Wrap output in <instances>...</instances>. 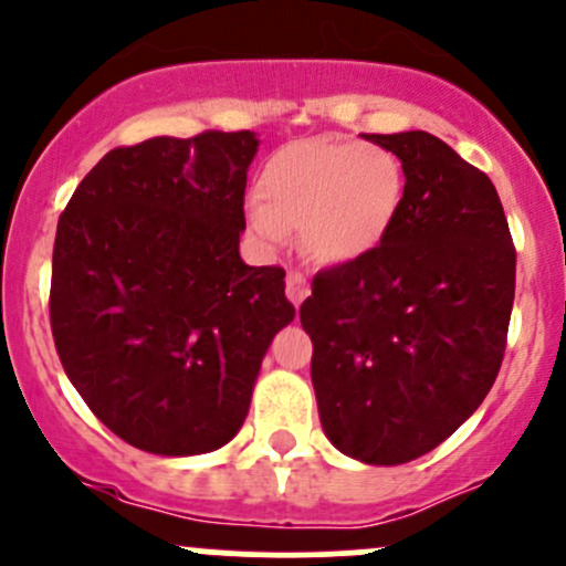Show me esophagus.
I'll return each mask as SVG.
<instances>
[{"label": "esophagus", "mask_w": 566, "mask_h": 566, "mask_svg": "<svg viewBox=\"0 0 566 566\" xmlns=\"http://www.w3.org/2000/svg\"><path fill=\"white\" fill-rule=\"evenodd\" d=\"M308 293H312V290H308L306 279H303L301 273H290V276H287V298L293 301V306H301V303L306 301Z\"/></svg>", "instance_id": "1"}]
</instances>
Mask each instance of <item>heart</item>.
Returning a JSON list of instances; mask_svg holds the SVG:
<instances>
[{
    "label": "heart",
    "mask_w": 566,
    "mask_h": 566,
    "mask_svg": "<svg viewBox=\"0 0 566 566\" xmlns=\"http://www.w3.org/2000/svg\"><path fill=\"white\" fill-rule=\"evenodd\" d=\"M401 195V165L385 148L298 140L268 159L247 219L265 247H282L293 228L314 263L347 265L382 241Z\"/></svg>",
    "instance_id": "1"
}]
</instances>
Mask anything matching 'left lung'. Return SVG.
I'll use <instances>...</instances> for the list:
<instances>
[{
  "mask_svg": "<svg viewBox=\"0 0 566 566\" xmlns=\"http://www.w3.org/2000/svg\"><path fill=\"white\" fill-rule=\"evenodd\" d=\"M401 159L382 241L314 276L301 325L333 448L396 467L442 444L483 403L507 344L515 249L496 187L433 135H368Z\"/></svg>",
  "mask_w": 566,
  "mask_h": 566,
  "instance_id": "8db88e82",
  "label": "left lung"
}]
</instances>
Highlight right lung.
Instances as JSON below:
<instances>
[{
	"label": "right lung",
	"mask_w": 566,
	"mask_h": 566,
	"mask_svg": "<svg viewBox=\"0 0 566 566\" xmlns=\"http://www.w3.org/2000/svg\"><path fill=\"white\" fill-rule=\"evenodd\" d=\"M258 146L243 129L113 148L59 217V360L88 409L146 453L228 444L273 336L295 317L282 268L238 254Z\"/></svg>",
	"instance_id": "right-lung-1"
}]
</instances>
